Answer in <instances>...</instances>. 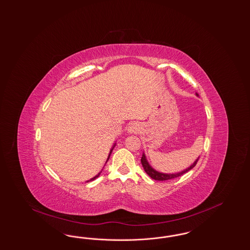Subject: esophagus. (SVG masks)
I'll return each instance as SVG.
<instances>
[{"mask_svg": "<svg viewBox=\"0 0 250 250\" xmlns=\"http://www.w3.org/2000/svg\"><path fill=\"white\" fill-rule=\"evenodd\" d=\"M140 130V125L138 123H132L127 128V132L129 134H137Z\"/></svg>", "mask_w": 250, "mask_h": 250, "instance_id": "34e87169", "label": "esophagus"}]
</instances>
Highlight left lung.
Masks as SVG:
<instances>
[{"mask_svg":"<svg viewBox=\"0 0 250 250\" xmlns=\"http://www.w3.org/2000/svg\"><path fill=\"white\" fill-rule=\"evenodd\" d=\"M196 95L198 97V93H196ZM198 158H199V157H198ZM198 158L193 164L190 165L189 167H188L187 169L183 170L181 172H172V173H165V172H159V171L155 170V169L149 164V163H148L145 152H143L142 157H141V164H142V166H143L145 172H146V174H147L149 177H151L152 179L157 180V181H165V180H170V179H172V178L181 176L182 174H184V173H186V172L190 171L191 169H193V168L196 166L197 163H198Z\"/></svg>","mask_w":250,"mask_h":250,"instance_id":"1","label":"left lung"}]
</instances>
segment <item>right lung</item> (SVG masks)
<instances>
[{"instance_id":"1","label":"right lung","mask_w":250,"mask_h":250,"mask_svg":"<svg viewBox=\"0 0 250 250\" xmlns=\"http://www.w3.org/2000/svg\"><path fill=\"white\" fill-rule=\"evenodd\" d=\"M115 145H116V142H115V143H114V144H113V145H112V148H111V150H110V153H109V155H108V158H107V161H106V163H107V162H108V161H109V159H110V156H111V154H112V149H113V148H114V146H115ZM106 163H105V164H106ZM103 170H104V169H103ZM103 170H102V171H101V172H99V173H98V174H97V175H95L94 177H92V178H91V179H89V180H87V181H86V183H87V182L93 181V180H95V179H96V178H98V177H99V176H100V174H101V172H103Z\"/></svg>"}]
</instances>
